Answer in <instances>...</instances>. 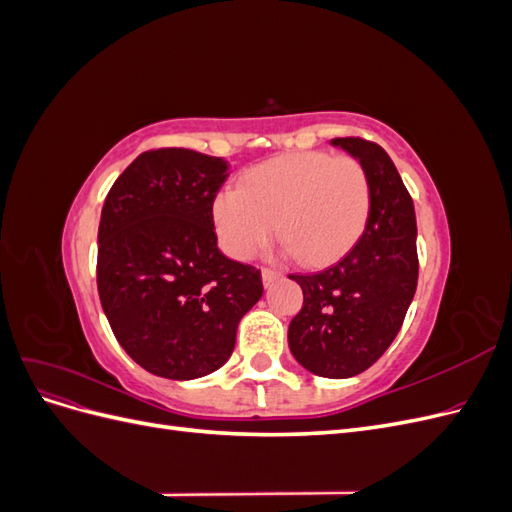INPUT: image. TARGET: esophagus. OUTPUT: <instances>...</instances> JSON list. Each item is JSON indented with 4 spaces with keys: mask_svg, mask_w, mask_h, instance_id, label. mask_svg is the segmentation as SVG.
<instances>
[{
    "mask_svg": "<svg viewBox=\"0 0 512 512\" xmlns=\"http://www.w3.org/2000/svg\"><path fill=\"white\" fill-rule=\"evenodd\" d=\"M282 273L280 271H273V269H262V284L271 286L275 280H280Z\"/></svg>",
    "mask_w": 512,
    "mask_h": 512,
    "instance_id": "34e87169",
    "label": "esophagus"
}]
</instances>
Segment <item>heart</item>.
<instances>
[{"label":"heart","instance_id":"1","mask_svg":"<svg viewBox=\"0 0 512 512\" xmlns=\"http://www.w3.org/2000/svg\"><path fill=\"white\" fill-rule=\"evenodd\" d=\"M369 205V179L359 160L307 151L247 168L239 190L215 194L213 222L230 258H254L275 230L299 262L320 267L359 239Z\"/></svg>","mask_w":512,"mask_h":512}]
</instances>
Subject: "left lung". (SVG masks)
I'll return each instance as SVG.
<instances>
[{"mask_svg": "<svg viewBox=\"0 0 512 512\" xmlns=\"http://www.w3.org/2000/svg\"><path fill=\"white\" fill-rule=\"evenodd\" d=\"M359 160L371 205L361 239L329 269L290 275L303 307L288 327L294 359L322 378H352L374 365L404 324L418 280L414 203L393 160L363 138H333Z\"/></svg>", "mask_w": 512, "mask_h": 512, "instance_id": "left-lung-1", "label": "left lung"}]
</instances>
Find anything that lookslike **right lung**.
<instances>
[{"mask_svg": "<svg viewBox=\"0 0 512 512\" xmlns=\"http://www.w3.org/2000/svg\"><path fill=\"white\" fill-rule=\"evenodd\" d=\"M228 162L192 149L138 156L108 192L98 228V294L132 359L168 380L220 369L239 320L262 297L260 271L226 258L213 198Z\"/></svg>", "mask_w": 512, "mask_h": 512, "instance_id": "right-lung-1", "label": "right lung"}]
</instances>
